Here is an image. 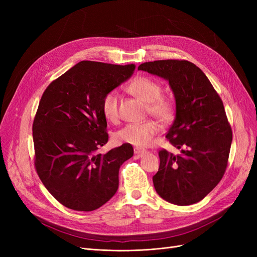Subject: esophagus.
<instances>
[{
	"mask_svg": "<svg viewBox=\"0 0 257 257\" xmlns=\"http://www.w3.org/2000/svg\"><path fill=\"white\" fill-rule=\"evenodd\" d=\"M134 153L135 154H144V153H146V150L143 149V148H134Z\"/></svg>",
	"mask_w": 257,
	"mask_h": 257,
	"instance_id": "obj_1",
	"label": "esophagus"
}]
</instances>
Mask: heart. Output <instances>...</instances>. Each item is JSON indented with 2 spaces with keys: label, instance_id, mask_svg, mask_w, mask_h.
<instances>
[{
  "label": "heart",
  "instance_id": "b5f03b06",
  "mask_svg": "<svg viewBox=\"0 0 257 257\" xmlns=\"http://www.w3.org/2000/svg\"><path fill=\"white\" fill-rule=\"evenodd\" d=\"M127 91L147 103V112L155 116L161 123L168 124L176 114L175 99L162 94V84L147 76H137L127 85ZM102 112L110 122L120 118L119 96L115 91H109L102 98ZM160 126L154 120L138 123H130L114 135L115 141L121 144H130L137 147L149 146L153 137L159 133Z\"/></svg>",
  "mask_w": 257,
  "mask_h": 257
}]
</instances>
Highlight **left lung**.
Here are the masks:
<instances>
[{"label":"left lung","mask_w":257,"mask_h":257,"mask_svg":"<svg viewBox=\"0 0 257 257\" xmlns=\"http://www.w3.org/2000/svg\"><path fill=\"white\" fill-rule=\"evenodd\" d=\"M138 69L168 80L176 98V119L166 138L181 152L159 151L155 191L178 206L198 203L221 181L228 164L232 131L222 99L190 61L146 62Z\"/></svg>","instance_id":"left-lung-1"}]
</instances>
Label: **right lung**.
Listing matches in <instances>:
<instances>
[{"mask_svg":"<svg viewBox=\"0 0 257 257\" xmlns=\"http://www.w3.org/2000/svg\"><path fill=\"white\" fill-rule=\"evenodd\" d=\"M134 69V64L81 61L43 93L32 126L34 165L45 188L66 208L93 211L118 190L119 168L134 150L123 144L96 153L108 142L100 104Z\"/></svg>","mask_w":257,"mask_h":257,"instance_id":"right-lung-1","label":"right lung"}]
</instances>
